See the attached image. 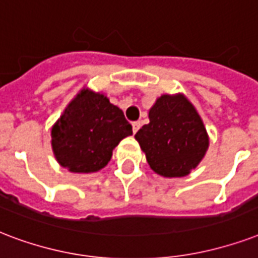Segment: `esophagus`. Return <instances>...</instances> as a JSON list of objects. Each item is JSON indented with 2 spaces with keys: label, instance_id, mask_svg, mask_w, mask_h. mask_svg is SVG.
I'll use <instances>...</instances> for the list:
<instances>
[{
  "label": "esophagus",
  "instance_id": "1",
  "mask_svg": "<svg viewBox=\"0 0 258 258\" xmlns=\"http://www.w3.org/2000/svg\"><path fill=\"white\" fill-rule=\"evenodd\" d=\"M139 128H141V121H134V123H133V131H134V134L137 133V131Z\"/></svg>",
  "mask_w": 258,
  "mask_h": 258
}]
</instances>
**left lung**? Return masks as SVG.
Instances as JSON below:
<instances>
[{"instance_id": "obj_1", "label": "left lung", "mask_w": 258, "mask_h": 258, "mask_svg": "<svg viewBox=\"0 0 258 258\" xmlns=\"http://www.w3.org/2000/svg\"><path fill=\"white\" fill-rule=\"evenodd\" d=\"M150 123L135 134L147 162L164 177L189 174L206 154L208 135L184 96H161L149 112Z\"/></svg>"}]
</instances>
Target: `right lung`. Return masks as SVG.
Segmentation results:
<instances>
[{"label":"right lung","instance_id":"right-lung-1","mask_svg":"<svg viewBox=\"0 0 258 258\" xmlns=\"http://www.w3.org/2000/svg\"><path fill=\"white\" fill-rule=\"evenodd\" d=\"M133 134L121 109L105 96L81 90L51 130L56 161L74 173H92L109 162L112 150Z\"/></svg>","mask_w":258,"mask_h":258}]
</instances>
